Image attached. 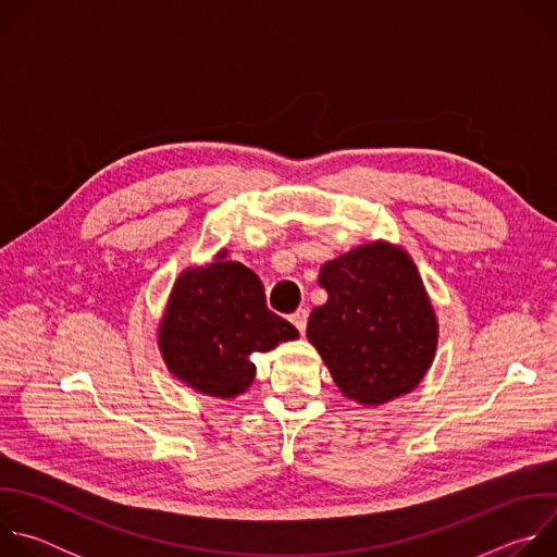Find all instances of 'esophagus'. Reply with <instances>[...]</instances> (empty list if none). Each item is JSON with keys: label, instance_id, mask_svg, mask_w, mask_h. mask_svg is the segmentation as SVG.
Instances as JSON below:
<instances>
[{"label": "esophagus", "instance_id": "obj_1", "mask_svg": "<svg viewBox=\"0 0 557 557\" xmlns=\"http://www.w3.org/2000/svg\"><path fill=\"white\" fill-rule=\"evenodd\" d=\"M290 322H293V326H295L299 333H304V331H306V324H308V310H306V308L295 310V312L290 314Z\"/></svg>", "mask_w": 557, "mask_h": 557}]
</instances>
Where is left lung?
I'll list each match as a JSON object with an SVG mask.
<instances>
[{
    "instance_id": "1",
    "label": "left lung",
    "mask_w": 557,
    "mask_h": 557,
    "mask_svg": "<svg viewBox=\"0 0 557 557\" xmlns=\"http://www.w3.org/2000/svg\"><path fill=\"white\" fill-rule=\"evenodd\" d=\"M329 301L308 320V342L335 383L361 406L417 387L436 350V317L414 262L383 243L322 267Z\"/></svg>"
}]
</instances>
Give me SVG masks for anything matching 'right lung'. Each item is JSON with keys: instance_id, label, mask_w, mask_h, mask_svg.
<instances>
[{"instance_id": "right-lung-1", "label": "right lung", "mask_w": 557, "mask_h": 557, "mask_svg": "<svg viewBox=\"0 0 557 557\" xmlns=\"http://www.w3.org/2000/svg\"><path fill=\"white\" fill-rule=\"evenodd\" d=\"M297 337L290 322L269 310L258 275L222 256L178 277L161 326L170 370L220 399L243 394L251 385V352H267Z\"/></svg>"}]
</instances>
